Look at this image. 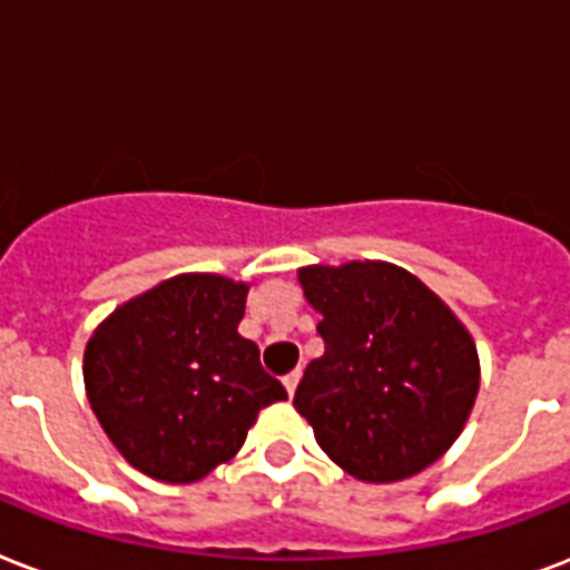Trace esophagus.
Returning <instances> with one entry per match:
<instances>
[{
    "label": "esophagus",
    "mask_w": 570,
    "mask_h": 570,
    "mask_svg": "<svg viewBox=\"0 0 570 570\" xmlns=\"http://www.w3.org/2000/svg\"><path fill=\"white\" fill-rule=\"evenodd\" d=\"M299 374H303V372H299V368H294V372H291L288 377H285V381H282V383H285V390H288V395H294V390H297Z\"/></svg>",
    "instance_id": "obj_1"
}]
</instances>
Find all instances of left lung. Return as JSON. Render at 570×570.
Masks as SVG:
<instances>
[{
	"label": "left lung",
	"mask_w": 570,
	"mask_h": 570,
	"mask_svg": "<svg viewBox=\"0 0 570 570\" xmlns=\"http://www.w3.org/2000/svg\"><path fill=\"white\" fill-rule=\"evenodd\" d=\"M297 279L324 338L294 395L317 445L368 484L428 470L461 436L479 395L470 330L399 264H308Z\"/></svg>",
	"instance_id": "1"
}]
</instances>
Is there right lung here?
I'll use <instances>...</instances> for the list:
<instances>
[{"label": "right lung", "mask_w": 570, "mask_h": 570, "mask_svg": "<svg viewBox=\"0 0 570 570\" xmlns=\"http://www.w3.org/2000/svg\"><path fill=\"white\" fill-rule=\"evenodd\" d=\"M249 282L178 273L106 315L82 381L97 422L127 464L193 484L244 445L264 407L288 392L237 333Z\"/></svg>", "instance_id": "obj_1"}]
</instances>
